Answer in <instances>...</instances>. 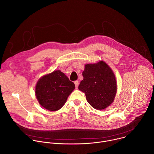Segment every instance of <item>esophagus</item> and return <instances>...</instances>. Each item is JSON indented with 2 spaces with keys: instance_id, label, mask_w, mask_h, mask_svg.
Returning <instances> with one entry per match:
<instances>
[{
  "instance_id": "34e87169",
  "label": "esophagus",
  "mask_w": 154,
  "mask_h": 154,
  "mask_svg": "<svg viewBox=\"0 0 154 154\" xmlns=\"http://www.w3.org/2000/svg\"><path fill=\"white\" fill-rule=\"evenodd\" d=\"M74 83H75V88H77L78 86H79V81H78V80L75 81V82H74Z\"/></svg>"
}]
</instances>
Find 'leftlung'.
Listing matches in <instances>:
<instances>
[{
	"label": "left lung",
	"instance_id": "8db88e82",
	"mask_svg": "<svg viewBox=\"0 0 154 154\" xmlns=\"http://www.w3.org/2000/svg\"><path fill=\"white\" fill-rule=\"evenodd\" d=\"M83 77L79 90L85 93L90 105L96 109H103L113 102L117 91L115 75L103 61L86 64L82 72Z\"/></svg>",
	"mask_w": 154,
	"mask_h": 154
}]
</instances>
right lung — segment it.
<instances>
[{
	"mask_svg": "<svg viewBox=\"0 0 154 154\" xmlns=\"http://www.w3.org/2000/svg\"><path fill=\"white\" fill-rule=\"evenodd\" d=\"M74 89V83L58 70L39 79L36 85L35 94L42 106L55 112L64 105Z\"/></svg>",
	"mask_w": 154,
	"mask_h": 154,
	"instance_id": "right-lung-1",
	"label": "right lung"
}]
</instances>
